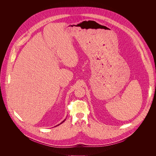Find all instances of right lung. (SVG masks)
I'll return each instance as SVG.
<instances>
[{"mask_svg":"<svg viewBox=\"0 0 156 156\" xmlns=\"http://www.w3.org/2000/svg\"><path fill=\"white\" fill-rule=\"evenodd\" d=\"M65 120H66V119H65V120H63V122H62V123H60V124H61V123H63V122H65ZM60 124H59V125H60Z\"/></svg>","mask_w":156,"mask_h":156,"instance_id":"add662e5","label":"right lung"}]
</instances>
